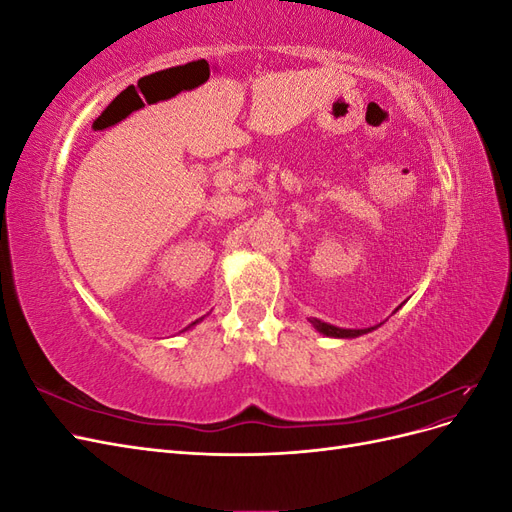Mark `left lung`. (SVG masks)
<instances>
[{
  "instance_id": "1",
  "label": "left lung",
  "mask_w": 512,
  "mask_h": 512,
  "mask_svg": "<svg viewBox=\"0 0 512 512\" xmlns=\"http://www.w3.org/2000/svg\"><path fill=\"white\" fill-rule=\"evenodd\" d=\"M314 324V327L322 333V335H327V337H359V335H363V333H367L369 329H356V331H352V329H337V327H333V324H327V322H320V320H309Z\"/></svg>"
}]
</instances>
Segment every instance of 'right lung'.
<instances>
[{"mask_svg": "<svg viewBox=\"0 0 512 512\" xmlns=\"http://www.w3.org/2000/svg\"><path fill=\"white\" fill-rule=\"evenodd\" d=\"M192 324H196V322H192Z\"/></svg>", "mask_w": 512, "mask_h": 512, "instance_id": "right-lung-1", "label": "right lung"}]
</instances>
